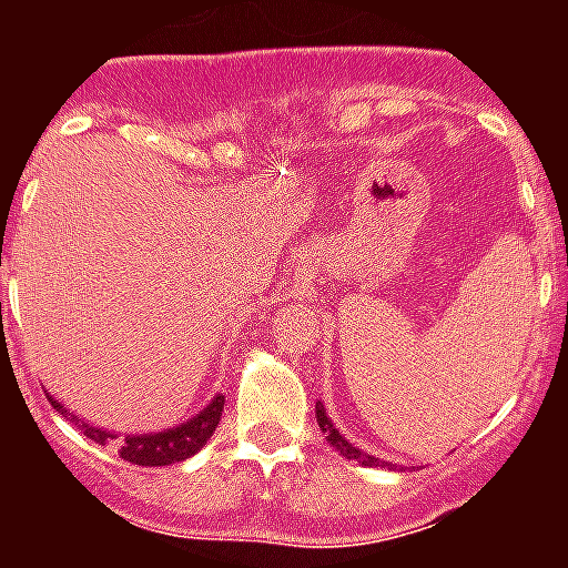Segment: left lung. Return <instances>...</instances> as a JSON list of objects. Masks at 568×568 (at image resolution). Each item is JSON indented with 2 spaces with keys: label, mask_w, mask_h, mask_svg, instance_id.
<instances>
[{
  "label": "left lung",
  "mask_w": 568,
  "mask_h": 568,
  "mask_svg": "<svg viewBox=\"0 0 568 568\" xmlns=\"http://www.w3.org/2000/svg\"><path fill=\"white\" fill-rule=\"evenodd\" d=\"M315 415H318V427L321 433H327V442L333 445L336 450H342V457L347 459H356V463H363V466H379V459L372 457V454H365L363 448H356V445H351V442L342 436V433L333 427V422L327 418V409H324V404H315Z\"/></svg>",
  "instance_id": "obj_1"
}]
</instances>
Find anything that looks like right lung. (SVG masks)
I'll list each match as a JSON object with an SVG mask.
<instances>
[{"label":"right lung","mask_w":568,"mask_h":568,"mask_svg":"<svg viewBox=\"0 0 568 568\" xmlns=\"http://www.w3.org/2000/svg\"><path fill=\"white\" fill-rule=\"evenodd\" d=\"M49 400H52V406L64 418L79 424L88 439L100 442V445H114L120 457L135 463V466H171V463H182V459L194 457L196 450L212 439L214 427H217L223 413V395H214V400L205 406L203 413H196L191 422L180 424V427H171V430L162 433H129V436H118V433L102 430V427H93V424L75 418L73 413H67L64 404H58L55 397H49Z\"/></svg>","instance_id":"1"}]
</instances>
